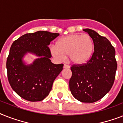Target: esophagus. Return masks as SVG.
I'll list each match as a JSON object with an SVG mask.
<instances>
[{
  "instance_id": "1",
  "label": "esophagus",
  "mask_w": 123,
  "mask_h": 123,
  "mask_svg": "<svg viewBox=\"0 0 123 123\" xmlns=\"http://www.w3.org/2000/svg\"><path fill=\"white\" fill-rule=\"evenodd\" d=\"M70 68V66H69V65L66 64H64V68H66V69H69Z\"/></svg>"
}]
</instances>
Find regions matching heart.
<instances>
[{
	"instance_id": "heart-1",
	"label": "heart",
	"mask_w": 123,
	"mask_h": 123,
	"mask_svg": "<svg viewBox=\"0 0 123 123\" xmlns=\"http://www.w3.org/2000/svg\"><path fill=\"white\" fill-rule=\"evenodd\" d=\"M50 52L58 59L68 56L71 62L76 65L86 64L91 59L94 50L92 38L88 35L72 34L59 38L55 47H50Z\"/></svg>"
}]
</instances>
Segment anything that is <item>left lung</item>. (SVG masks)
Wrapping results in <instances>:
<instances>
[{"label":"left lung","mask_w":123,"mask_h":123,"mask_svg":"<svg viewBox=\"0 0 123 123\" xmlns=\"http://www.w3.org/2000/svg\"><path fill=\"white\" fill-rule=\"evenodd\" d=\"M83 30L92 38L94 51L86 64L71 67L69 85L76 99L93 103L104 97L113 85L117 69L116 52L107 38L91 29Z\"/></svg>","instance_id":"8db88e82"}]
</instances>
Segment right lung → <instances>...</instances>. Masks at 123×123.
Masks as SVG:
<instances>
[{"mask_svg":"<svg viewBox=\"0 0 123 123\" xmlns=\"http://www.w3.org/2000/svg\"><path fill=\"white\" fill-rule=\"evenodd\" d=\"M59 35L56 33L38 31L26 33L17 39L10 48L7 59V78L12 90L21 98L31 102L41 101L47 97L63 64H54L48 45ZM27 52L41 57L26 66L22 58Z\"/></svg>","mask_w":123,"mask_h":123,"instance_id":"obj_1","label":"right lung"}]
</instances>
